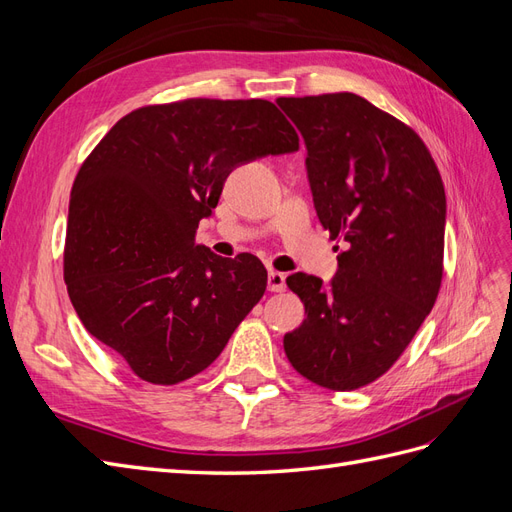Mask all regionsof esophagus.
<instances>
[{
	"instance_id": "obj_1",
	"label": "esophagus",
	"mask_w": 512,
	"mask_h": 512,
	"mask_svg": "<svg viewBox=\"0 0 512 512\" xmlns=\"http://www.w3.org/2000/svg\"><path fill=\"white\" fill-rule=\"evenodd\" d=\"M267 284H269L271 292H282L286 288V275L280 271H269Z\"/></svg>"
}]
</instances>
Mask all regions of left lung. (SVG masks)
<instances>
[{"mask_svg": "<svg viewBox=\"0 0 512 512\" xmlns=\"http://www.w3.org/2000/svg\"><path fill=\"white\" fill-rule=\"evenodd\" d=\"M277 104L305 138L318 220L344 245L329 286L307 273L286 277L307 318L284 335V350L309 382L354 391L393 367L438 299L442 177L421 136L361 96Z\"/></svg>", "mask_w": 512, "mask_h": 512, "instance_id": "1", "label": "left lung"}]
</instances>
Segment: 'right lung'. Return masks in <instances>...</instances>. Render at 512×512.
<instances>
[{"mask_svg": "<svg viewBox=\"0 0 512 512\" xmlns=\"http://www.w3.org/2000/svg\"><path fill=\"white\" fill-rule=\"evenodd\" d=\"M299 149L269 100L190 98L121 117L70 194L64 280L83 327L151 384L218 359L267 290L254 254L196 245L232 168Z\"/></svg>", "mask_w": 512, "mask_h": 512, "instance_id": "add662e5", "label": "right lung"}]
</instances>
